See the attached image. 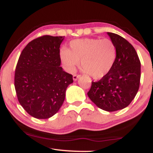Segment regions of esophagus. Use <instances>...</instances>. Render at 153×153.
Instances as JSON below:
<instances>
[{
  "label": "esophagus",
  "instance_id": "34e87169",
  "mask_svg": "<svg viewBox=\"0 0 153 153\" xmlns=\"http://www.w3.org/2000/svg\"><path fill=\"white\" fill-rule=\"evenodd\" d=\"M80 75H73V80H78V78H80Z\"/></svg>",
  "mask_w": 153,
  "mask_h": 153
}]
</instances>
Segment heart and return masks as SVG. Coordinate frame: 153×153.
Masks as SVG:
<instances>
[{"mask_svg": "<svg viewBox=\"0 0 153 153\" xmlns=\"http://www.w3.org/2000/svg\"><path fill=\"white\" fill-rule=\"evenodd\" d=\"M69 49L59 52L65 69L75 72L81 60L82 71L94 79H100L111 71L117 59V47L110 39L85 38L71 42Z\"/></svg>", "mask_w": 153, "mask_h": 153, "instance_id": "heart-1", "label": "heart"}]
</instances>
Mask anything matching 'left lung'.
I'll list each match as a JSON object with an SVG mask.
<instances>
[{"label": "left lung", "mask_w": 153, "mask_h": 153, "mask_svg": "<svg viewBox=\"0 0 153 153\" xmlns=\"http://www.w3.org/2000/svg\"><path fill=\"white\" fill-rule=\"evenodd\" d=\"M117 47V59L111 71L92 82L88 96L99 108L115 111L128 106L139 90L141 63L134 47L114 33H107Z\"/></svg>", "instance_id": "1"}]
</instances>
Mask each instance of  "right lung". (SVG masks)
<instances>
[{
	"label": "right lung",
	"mask_w": 153,
	"mask_h": 153,
	"mask_svg": "<svg viewBox=\"0 0 153 153\" xmlns=\"http://www.w3.org/2000/svg\"><path fill=\"white\" fill-rule=\"evenodd\" d=\"M65 36L50 35L31 41L20 54L14 76L19 102L36 119H48L62 106L73 75L60 67L59 47Z\"/></svg>",
	"instance_id": "right-lung-1"
}]
</instances>
